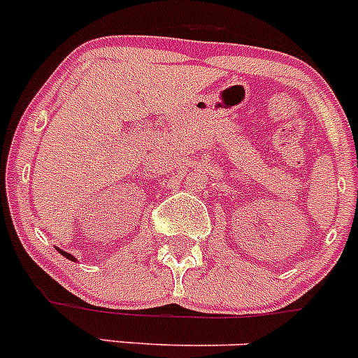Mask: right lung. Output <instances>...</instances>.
<instances>
[{
    "label": "right lung",
    "mask_w": 358,
    "mask_h": 358,
    "mask_svg": "<svg viewBox=\"0 0 358 358\" xmlns=\"http://www.w3.org/2000/svg\"><path fill=\"white\" fill-rule=\"evenodd\" d=\"M59 251H61V249H59ZM61 255H62V256H66V258H68V260H75V258H73V256L69 255V252H66V251H61Z\"/></svg>",
    "instance_id": "right-lung-1"
}]
</instances>
